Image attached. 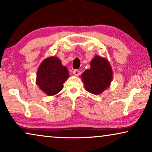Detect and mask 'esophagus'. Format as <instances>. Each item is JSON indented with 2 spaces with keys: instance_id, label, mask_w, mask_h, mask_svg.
Returning <instances> with one entry per match:
<instances>
[{
  "instance_id": "esophagus-1",
  "label": "esophagus",
  "mask_w": 152,
  "mask_h": 152,
  "mask_svg": "<svg viewBox=\"0 0 152 152\" xmlns=\"http://www.w3.org/2000/svg\"><path fill=\"white\" fill-rule=\"evenodd\" d=\"M72 73H73L75 76H79L81 74V72L78 70H73V72H72Z\"/></svg>"
}]
</instances>
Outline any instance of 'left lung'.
<instances>
[{
    "label": "left lung",
    "instance_id": "8db88e82",
    "mask_svg": "<svg viewBox=\"0 0 152 152\" xmlns=\"http://www.w3.org/2000/svg\"><path fill=\"white\" fill-rule=\"evenodd\" d=\"M112 76V68L108 60L95 55L91 61V68L82 73V80L88 92L99 95L110 86Z\"/></svg>",
    "mask_w": 152,
    "mask_h": 152
}]
</instances>
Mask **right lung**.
Masks as SVG:
<instances>
[{"mask_svg": "<svg viewBox=\"0 0 152 152\" xmlns=\"http://www.w3.org/2000/svg\"><path fill=\"white\" fill-rule=\"evenodd\" d=\"M69 77L68 70L57 57L45 59L39 66L36 83L45 94L51 96L60 92L63 84Z\"/></svg>", "mask_w": 152, "mask_h": 152, "instance_id": "right-lung-1", "label": "right lung"}]
</instances>
